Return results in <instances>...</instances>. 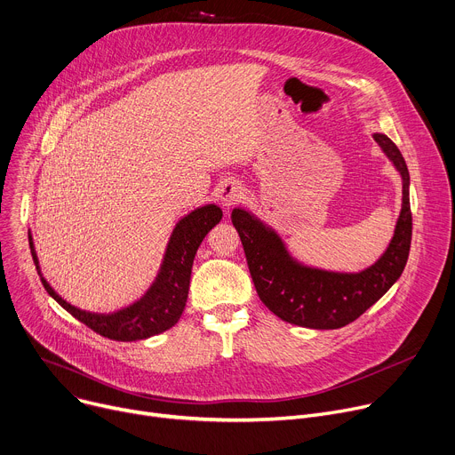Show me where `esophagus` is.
Wrapping results in <instances>:
<instances>
[{"label": "esophagus", "instance_id": "1", "mask_svg": "<svg viewBox=\"0 0 455 455\" xmlns=\"http://www.w3.org/2000/svg\"><path fill=\"white\" fill-rule=\"evenodd\" d=\"M219 198L226 207H231V205L238 204L243 198V186L236 180L224 182L219 189Z\"/></svg>", "mask_w": 455, "mask_h": 455}]
</instances>
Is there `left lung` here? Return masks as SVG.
<instances>
[{"label":"left lung","instance_id":"1","mask_svg":"<svg viewBox=\"0 0 455 455\" xmlns=\"http://www.w3.org/2000/svg\"><path fill=\"white\" fill-rule=\"evenodd\" d=\"M375 142L394 162L403 179V209L388 250L361 273H333L306 267L293 260L273 229L243 209H233L236 228L260 300L286 323L337 330L359 319L401 276L411 242L410 174L397 146L387 134H373Z\"/></svg>","mask_w":455,"mask_h":455}]
</instances>
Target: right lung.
Wrapping results in <instances>:
<instances>
[{
    "label": "right lung",
    "mask_w": 455,
    "mask_h": 455,
    "mask_svg": "<svg viewBox=\"0 0 455 455\" xmlns=\"http://www.w3.org/2000/svg\"><path fill=\"white\" fill-rule=\"evenodd\" d=\"M220 219L222 209L215 204L198 207L188 217H184L171 235L162 269L149 291L131 306L115 313H108V315L106 313L84 311L63 300L44 278L30 236L28 243L32 260L36 264L44 288L63 309H67L75 319L101 337L131 342L158 335L179 323L188 302L191 267L196 250L204 236L220 222Z\"/></svg>",
    "instance_id": "1"
}]
</instances>
